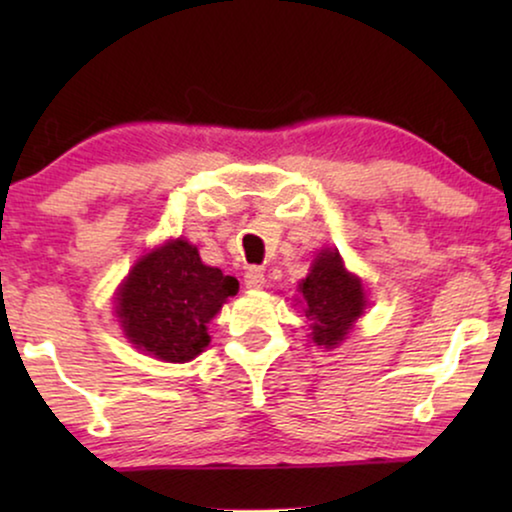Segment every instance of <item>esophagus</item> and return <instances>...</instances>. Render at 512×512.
Masks as SVG:
<instances>
[{
	"label": "esophagus",
	"mask_w": 512,
	"mask_h": 512,
	"mask_svg": "<svg viewBox=\"0 0 512 512\" xmlns=\"http://www.w3.org/2000/svg\"><path fill=\"white\" fill-rule=\"evenodd\" d=\"M265 282V272L261 268H249L244 272V284H247V289H263Z\"/></svg>",
	"instance_id": "1"
}]
</instances>
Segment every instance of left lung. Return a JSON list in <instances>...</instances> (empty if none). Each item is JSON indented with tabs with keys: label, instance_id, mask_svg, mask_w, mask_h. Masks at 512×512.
Masks as SVG:
<instances>
[{
	"label": "left lung",
	"instance_id": "8db88e82",
	"mask_svg": "<svg viewBox=\"0 0 512 512\" xmlns=\"http://www.w3.org/2000/svg\"><path fill=\"white\" fill-rule=\"evenodd\" d=\"M298 291L312 340L326 349L338 347L347 338L368 305L361 279L345 268L338 249L319 251Z\"/></svg>",
	"mask_w": 512,
	"mask_h": 512
}]
</instances>
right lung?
<instances>
[{"mask_svg": "<svg viewBox=\"0 0 512 512\" xmlns=\"http://www.w3.org/2000/svg\"><path fill=\"white\" fill-rule=\"evenodd\" d=\"M240 284L200 261L184 237L139 258L116 291L123 335L153 359L186 363L209 345L207 324Z\"/></svg>", "mask_w": 512, "mask_h": 512, "instance_id": "1", "label": "right lung"}]
</instances>
